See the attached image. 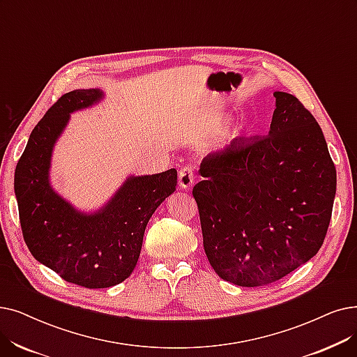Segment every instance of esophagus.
Returning <instances> with one entry per match:
<instances>
[{
    "label": "esophagus",
    "mask_w": 357,
    "mask_h": 357,
    "mask_svg": "<svg viewBox=\"0 0 357 357\" xmlns=\"http://www.w3.org/2000/svg\"><path fill=\"white\" fill-rule=\"evenodd\" d=\"M194 167L192 166H185L181 169L179 172V187L182 190H190L194 183Z\"/></svg>",
    "instance_id": "1"
}]
</instances>
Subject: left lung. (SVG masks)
I'll return each mask as SVG.
<instances>
[{
  "instance_id": "left-lung-1",
  "label": "left lung",
  "mask_w": 357,
  "mask_h": 357,
  "mask_svg": "<svg viewBox=\"0 0 357 357\" xmlns=\"http://www.w3.org/2000/svg\"><path fill=\"white\" fill-rule=\"evenodd\" d=\"M268 135L203 159L192 195L204 251L223 280L257 287L307 262L327 235L337 187L321 127L298 98L274 91Z\"/></svg>"
}]
</instances>
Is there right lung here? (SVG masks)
<instances>
[{"label": "right lung", "mask_w": 357, "mask_h": 357, "mask_svg": "<svg viewBox=\"0 0 357 357\" xmlns=\"http://www.w3.org/2000/svg\"><path fill=\"white\" fill-rule=\"evenodd\" d=\"M103 96L100 89L73 90L61 96L30 134L14 174L20 225L30 254L66 282L87 289L111 287L131 275L151 214L178 183L176 169L128 176L93 213L77 210L52 188V151L70 115L99 103Z\"/></svg>", "instance_id": "obj_1"}]
</instances>
